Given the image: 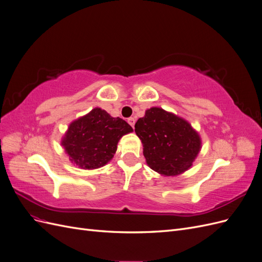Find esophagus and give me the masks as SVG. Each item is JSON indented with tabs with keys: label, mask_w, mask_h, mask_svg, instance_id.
Returning <instances> with one entry per match:
<instances>
[{
	"label": "esophagus",
	"mask_w": 262,
	"mask_h": 262,
	"mask_svg": "<svg viewBox=\"0 0 262 262\" xmlns=\"http://www.w3.org/2000/svg\"><path fill=\"white\" fill-rule=\"evenodd\" d=\"M128 122L132 126V128H134V124H136V119H134V118H129L128 119Z\"/></svg>",
	"instance_id": "1"
}]
</instances>
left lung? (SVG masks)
<instances>
[{
    "label": "left lung",
    "mask_w": 262,
    "mask_h": 262,
    "mask_svg": "<svg viewBox=\"0 0 262 262\" xmlns=\"http://www.w3.org/2000/svg\"><path fill=\"white\" fill-rule=\"evenodd\" d=\"M134 128L147 165L163 176L188 170L201 149L200 136L191 124L162 108L147 109Z\"/></svg>",
    "instance_id": "1"
}]
</instances>
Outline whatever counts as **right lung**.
<instances>
[{
	"instance_id": "right-lung-1",
	"label": "right lung",
	"mask_w": 262,
	"mask_h": 262,
	"mask_svg": "<svg viewBox=\"0 0 262 262\" xmlns=\"http://www.w3.org/2000/svg\"><path fill=\"white\" fill-rule=\"evenodd\" d=\"M132 131L123 119L94 108L69 125L61 144L73 164L82 169H96L112 160L119 140Z\"/></svg>"
}]
</instances>
